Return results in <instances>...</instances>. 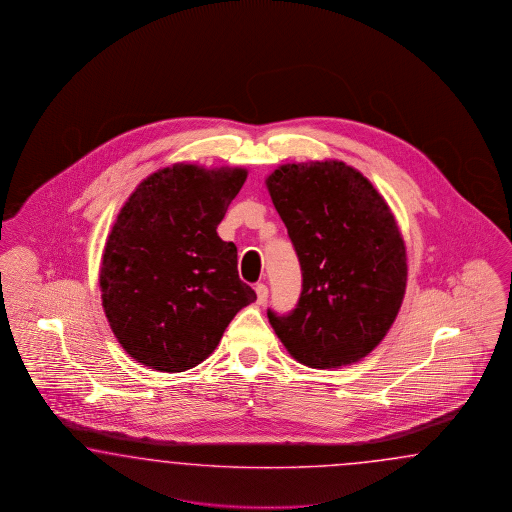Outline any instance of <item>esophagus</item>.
Returning <instances> with one entry per match:
<instances>
[{
	"label": "esophagus",
	"mask_w": 512,
	"mask_h": 512,
	"mask_svg": "<svg viewBox=\"0 0 512 512\" xmlns=\"http://www.w3.org/2000/svg\"><path fill=\"white\" fill-rule=\"evenodd\" d=\"M255 293H257V304L263 306L264 302H266V298H268V287H266L264 283H259V285L255 287Z\"/></svg>",
	"instance_id": "34e87169"
}]
</instances>
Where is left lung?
I'll return each instance as SVG.
<instances>
[{"instance_id": "obj_1", "label": "left lung", "mask_w": 512, "mask_h": 512, "mask_svg": "<svg viewBox=\"0 0 512 512\" xmlns=\"http://www.w3.org/2000/svg\"><path fill=\"white\" fill-rule=\"evenodd\" d=\"M295 244L302 295L268 321L291 357L332 370L370 355L402 308L407 251L385 197L340 159L285 163L264 180Z\"/></svg>"}]
</instances>
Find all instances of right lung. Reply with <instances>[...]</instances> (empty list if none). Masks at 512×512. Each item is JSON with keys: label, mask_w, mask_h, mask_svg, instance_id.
<instances>
[{"label": "right lung", "mask_w": 512, "mask_h": 512, "mask_svg": "<svg viewBox=\"0 0 512 512\" xmlns=\"http://www.w3.org/2000/svg\"><path fill=\"white\" fill-rule=\"evenodd\" d=\"M246 178L244 167L174 163L146 176L120 208L99 289L110 330L142 366L195 368L257 300L238 278L236 246L216 233Z\"/></svg>", "instance_id": "right-lung-1"}]
</instances>
